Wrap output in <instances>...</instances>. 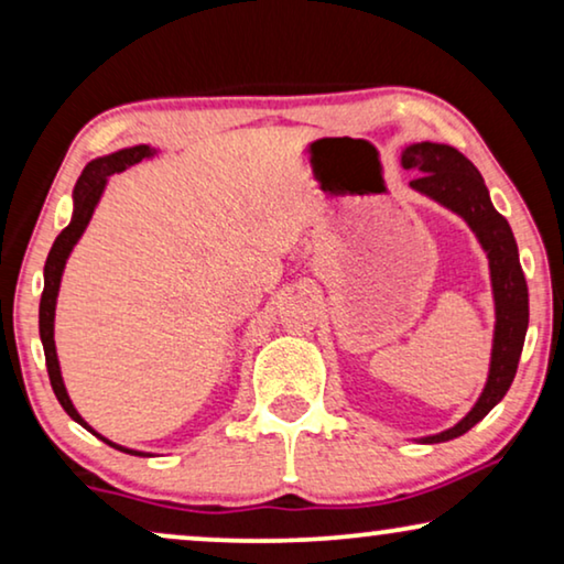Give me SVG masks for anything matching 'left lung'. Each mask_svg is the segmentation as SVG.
<instances>
[{"label":"left lung","instance_id":"1","mask_svg":"<svg viewBox=\"0 0 564 564\" xmlns=\"http://www.w3.org/2000/svg\"><path fill=\"white\" fill-rule=\"evenodd\" d=\"M400 161L408 172L419 174L411 182L415 192L449 207L473 228L477 241L488 253L492 300H496V336H492L488 382H485L480 400L457 426L423 438V444H438L467 434L511 388L529 328V290L519 264V246H516L513 230L503 215L492 207L482 174L477 172L473 161L452 145L429 141L408 145Z\"/></svg>","mask_w":564,"mask_h":564}]
</instances>
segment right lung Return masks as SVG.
I'll return each mask as SVG.
<instances>
[{"mask_svg": "<svg viewBox=\"0 0 564 564\" xmlns=\"http://www.w3.org/2000/svg\"><path fill=\"white\" fill-rule=\"evenodd\" d=\"M149 156H153L151 145H133V149L115 151V153H110V156L95 159L84 166L79 182H76V187H74L72 223H68V226L58 234L56 241H53V249L48 253V259H45V269H43L45 284H43V297H41V341H43V351H45V367H48V377H51V388H53V392H56L61 408H64V411L72 415L76 423H82V426L91 431L95 436H99V434L89 426L87 421L82 419L79 413H76L72 398H68V392L64 388V380H61L56 341H53V318H56V297H58V288H61V274H64L68 253H72L74 243L82 238L84 228H87L91 213H95V207L99 203V197H102L107 176L126 172L128 166H133V164H138V161H143ZM99 438H102L105 444H110V446H115V449H120L126 454H143L135 449H126V446H120V444H112L110 438H105V436H99Z\"/></svg>", "mask_w": 564, "mask_h": 564, "instance_id": "1", "label": "right lung"}]
</instances>
